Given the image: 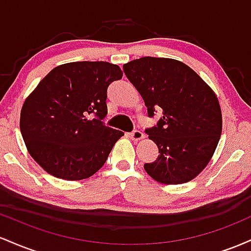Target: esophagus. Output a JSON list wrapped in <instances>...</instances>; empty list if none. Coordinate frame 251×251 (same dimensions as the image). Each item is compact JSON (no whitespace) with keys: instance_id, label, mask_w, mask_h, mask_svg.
Segmentation results:
<instances>
[{"instance_id":"esophagus-1","label":"esophagus","mask_w":251,"mask_h":251,"mask_svg":"<svg viewBox=\"0 0 251 251\" xmlns=\"http://www.w3.org/2000/svg\"><path fill=\"white\" fill-rule=\"evenodd\" d=\"M129 135H131L132 140H134V142H138V140H142L143 138H144V133H143V132L138 131V129H135V131L132 132V133L129 134Z\"/></svg>"}]
</instances>
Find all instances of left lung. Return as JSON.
Instances as JSON below:
<instances>
[{"label":"left lung","mask_w":251,"mask_h":251,"mask_svg":"<svg viewBox=\"0 0 251 251\" xmlns=\"http://www.w3.org/2000/svg\"><path fill=\"white\" fill-rule=\"evenodd\" d=\"M137 88L149 117L162 111L157 125L146 129L159 150L144 169L154 180L176 185L205 169L222 134V112L212 88L188 65L168 57L146 56L123 66Z\"/></svg>","instance_id":"left-lung-1"}]
</instances>
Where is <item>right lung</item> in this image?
<instances>
[{"label":"right lung","mask_w":251,"mask_h":251,"mask_svg":"<svg viewBox=\"0 0 251 251\" xmlns=\"http://www.w3.org/2000/svg\"><path fill=\"white\" fill-rule=\"evenodd\" d=\"M118 65L63 63L51 70L25 100L20 129L28 152L46 172L81 180L99 171L124 133L107 127V88L120 80Z\"/></svg>","instance_id":"obj_1"}]
</instances>
